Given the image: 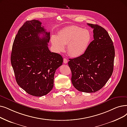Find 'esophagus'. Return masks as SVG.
Returning a JSON list of instances; mask_svg holds the SVG:
<instances>
[{
  "mask_svg": "<svg viewBox=\"0 0 127 127\" xmlns=\"http://www.w3.org/2000/svg\"><path fill=\"white\" fill-rule=\"evenodd\" d=\"M63 62H64V63H65V64H66V63H68V61H67V60L66 59L64 58V60H63Z\"/></svg>",
  "mask_w": 127,
  "mask_h": 127,
  "instance_id": "34e87169",
  "label": "esophagus"
}]
</instances>
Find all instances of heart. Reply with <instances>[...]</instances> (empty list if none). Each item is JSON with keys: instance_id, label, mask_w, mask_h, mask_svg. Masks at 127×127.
<instances>
[{"instance_id": "heart-1", "label": "heart", "mask_w": 127, "mask_h": 127, "mask_svg": "<svg viewBox=\"0 0 127 127\" xmlns=\"http://www.w3.org/2000/svg\"><path fill=\"white\" fill-rule=\"evenodd\" d=\"M91 39L90 32L79 27L70 26L61 30L58 37L53 36L51 42L58 52L65 50L64 45H67V51L70 56L78 57L87 50Z\"/></svg>"}]
</instances>
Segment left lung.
<instances>
[{
    "label": "left lung",
    "mask_w": 127,
    "mask_h": 127,
    "mask_svg": "<svg viewBox=\"0 0 127 127\" xmlns=\"http://www.w3.org/2000/svg\"><path fill=\"white\" fill-rule=\"evenodd\" d=\"M93 29L94 40L80 57L69 59L71 82L77 90L95 92L102 88L111 77L115 48L107 32L97 24H87Z\"/></svg>",
    "instance_id": "obj_1"
}]
</instances>
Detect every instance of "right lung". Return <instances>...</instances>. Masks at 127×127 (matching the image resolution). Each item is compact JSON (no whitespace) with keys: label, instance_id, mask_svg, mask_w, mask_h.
I'll return each mask as SVG.
<instances>
[{"label":"right lung","instance_id":"1","mask_svg":"<svg viewBox=\"0 0 127 127\" xmlns=\"http://www.w3.org/2000/svg\"><path fill=\"white\" fill-rule=\"evenodd\" d=\"M50 38L41 22L32 20L19 29L13 43L11 63L16 82L33 96L45 95L52 89L55 72L63 62L60 54L49 50Z\"/></svg>","mask_w":127,"mask_h":127}]
</instances>
